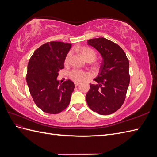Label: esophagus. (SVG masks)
I'll return each mask as SVG.
<instances>
[{"instance_id":"esophagus-1","label":"esophagus","mask_w":157,"mask_h":157,"mask_svg":"<svg viewBox=\"0 0 157 157\" xmlns=\"http://www.w3.org/2000/svg\"><path fill=\"white\" fill-rule=\"evenodd\" d=\"M74 84H75V86H77L78 85L80 84V82H75Z\"/></svg>"}]
</instances>
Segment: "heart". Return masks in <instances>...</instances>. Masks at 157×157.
Returning a JSON list of instances; mask_svg holds the SVG:
<instances>
[{"mask_svg": "<svg viewBox=\"0 0 157 157\" xmlns=\"http://www.w3.org/2000/svg\"><path fill=\"white\" fill-rule=\"evenodd\" d=\"M80 50L81 52L83 57L86 59V60H91L92 61L96 59L97 56L96 51L90 48H88V47H82V48H80ZM70 56H71V52H69L65 58V63H67L69 61ZM69 77L71 80H74V81L80 82V81H82V80H84L85 78H88V74L82 70L73 69L69 72Z\"/></svg>", "mask_w": 157, "mask_h": 157, "instance_id": "1", "label": "heart"}]
</instances>
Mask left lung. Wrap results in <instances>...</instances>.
<instances>
[{
	"label": "left lung",
	"mask_w": 157,
	"mask_h": 157,
	"mask_svg": "<svg viewBox=\"0 0 157 157\" xmlns=\"http://www.w3.org/2000/svg\"><path fill=\"white\" fill-rule=\"evenodd\" d=\"M88 44L101 54L103 61L97 84H90L86 94L88 107L99 115L115 113L124 103L130 84L129 61L121 47L105 38L88 40Z\"/></svg>",
	"instance_id": "1"
}]
</instances>
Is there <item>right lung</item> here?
<instances>
[{
    "instance_id": "right-lung-1",
    "label": "right lung",
    "mask_w": 157,
    "mask_h": 157,
    "mask_svg": "<svg viewBox=\"0 0 157 157\" xmlns=\"http://www.w3.org/2000/svg\"><path fill=\"white\" fill-rule=\"evenodd\" d=\"M71 44L52 41L36 49L27 66V83L37 107L49 114H58L67 107L75 88L67 80L59 84L57 77L64 68L66 56Z\"/></svg>"
}]
</instances>
